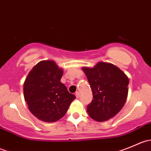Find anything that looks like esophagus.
I'll return each instance as SVG.
<instances>
[{
    "instance_id": "1",
    "label": "esophagus",
    "mask_w": 151,
    "mask_h": 151,
    "mask_svg": "<svg viewBox=\"0 0 151 151\" xmlns=\"http://www.w3.org/2000/svg\"><path fill=\"white\" fill-rule=\"evenodd\" d=\"M75 96H76V97H77V99L80 98V92H76Z\"/></svg>"
}]
</instances>
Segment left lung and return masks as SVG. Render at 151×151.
I'll return each mask as SVG.
<instances>
[{"label": "left lung", "mask_w": 151, "mask_h": 151, "mask_svg": "<svg viewBox=\"0 0 151 151\" xmlns=\"http://www.w3.org/2000/svg\"><path fill=\"white\" fill-rule=\"evenodd\" d=\"M83 70L93 99L87 106L89 116L99 122L113 118L127 99L129 83L127 76L118 67L104 62H99L93 68L83 67Z\"/></svg>", "instance_id": "8db88e82"}]
</instances>
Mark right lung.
Returning <instances> with one entry per match:
<instances>
[{
  "mask_svg": "<svg viewBox=\"0 0 151 151\" xmlns=\"http://www.w3.org/2000/svg\"><path fill=\"white\" fill-rule=\"evenodd\" d=\"M63 74V69L53 60H42L25 79V101L30 112L41 121L52 123L60 120L76 98L60 82Z\"/></svg>",
  "mask_w": 151,
  "mask_h": 151,
  "instance_id": "right-lung-1",
  "label": "right lung"
}]
</instances>
